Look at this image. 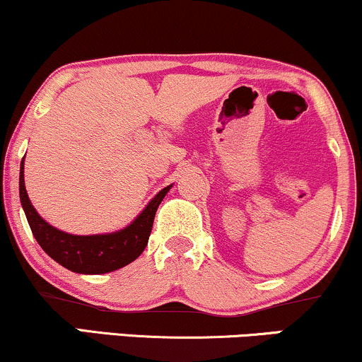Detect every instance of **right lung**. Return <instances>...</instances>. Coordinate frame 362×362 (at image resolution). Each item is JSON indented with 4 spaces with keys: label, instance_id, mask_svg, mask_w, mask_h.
Segmentation results:
<instances>
[{
    "label": "right lung",
    "instance_id": "add662e5",
    "mask_svg": "<svg viewBox=\"0 0 362 362\" xmlns=\"http://www.w3.org/2000/svg\"><path fill=\"white\" fill-rule=\"evenodd\" d=\"M172 185L153 197L127 227L110 234L73 235L49 226L31 204L25 187V160L20 167V200L35 239L59 265L76 274H107L122 269L139 257L148 244L155 212Z\"/></svg>",
    "mask_w": 362,
    "mask_h": 362
}]
</instances>
